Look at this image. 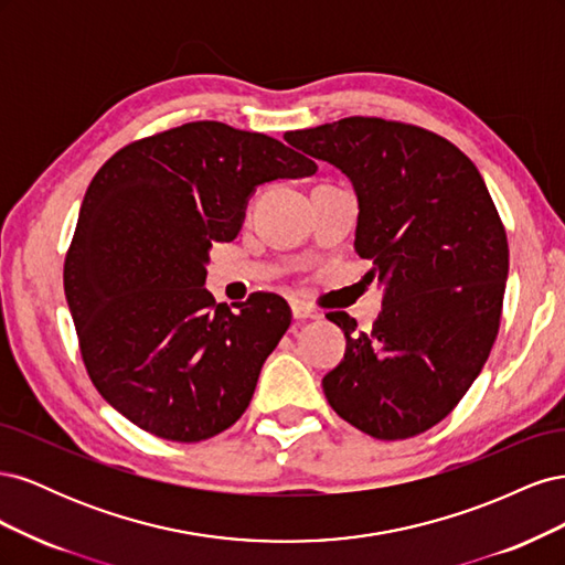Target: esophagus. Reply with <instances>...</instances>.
I'll return each mask as SVG.
<instances>
[{
  "label": "esophagus",
  "mask_w": 565,
  "mask_h": 565,
  "mask_svg": "<svg viewBox=\"0 0 565 565\" xmlns=\"http://www.w3.org/2000/svg\"><path fill=\"white\" fill-rule=\"evenodd\" d=\"M292 318L295 320H318V318H322V313L316 311L313 306H309V303L292 301Z\"/></svg>",
  "instance_id": "1"
}]
</instances>
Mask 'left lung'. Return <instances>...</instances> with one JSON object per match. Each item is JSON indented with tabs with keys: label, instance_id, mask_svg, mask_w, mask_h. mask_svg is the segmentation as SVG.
<instances>
[{
	"label": "left lung",
	"instance_id": "obj_1",
	"mask_svg": "<svg viewBox=\"0 0 565 565\" xmlns=\"http://www.w3.org/2000/svg\"><path fill=\"white\" fill-rule=\"evenodd\" d=\"M285 141L341 169L358 198L355 252L384 285L372 330L328 313L347 353L322 377L334 413L401 440L431 429L469 391L500 330L509 245L476 164L443 136L382 117L287 131Z\"/></svg>",
	"mask_w": 565,
	"mask_h": 565
}]
</instances>
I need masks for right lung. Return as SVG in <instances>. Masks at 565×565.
I'll use <instances>...</instances> for the list:
<instances>
[{"label":"right lung","mask_w":565,"mask_h":565,"mask_svg":"<svg viewBox=\"0 0 565 565\" xmlns=\"http://www.w3.org/2000/svg\"><path fill=\"white\" fill-rule=\"evenodd\" d=\"M266 134L188 122L117 150L84 195L63 285L89 377L119 415L177 443L241 419L289 328L278 295L216 303L212 243H231L256 185L316 174Z\"/></svg>","instance_id":"right-lung-1"}]
</instances>
